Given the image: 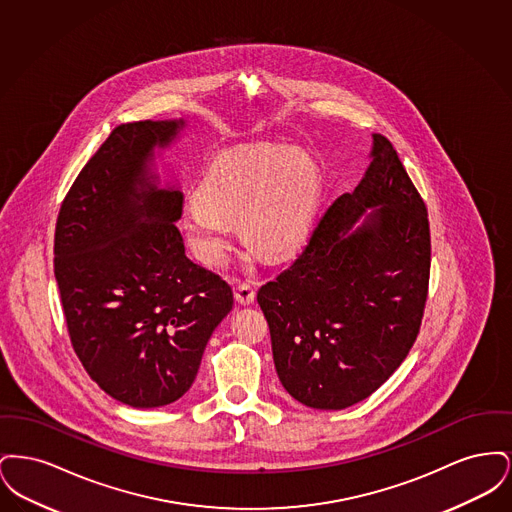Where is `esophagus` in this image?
<instances>
[{
    "label": "esophagus",
    "instance_id": "esophagus-1",
    "mask_svg": "<svg viewBox=\"0 0 512 512\" xmlns=\"http://www.w3.org/2000/svg\"><path fill=\"white\" fill-rule=\"evenodd\" d=\"M234 297H236V301H238L240 305H249V303H253V299H255V290L251 288V284L240 282V284L234 288Z\"/></svg>",
    "mask_w": 512,
    "mask_h": 512
}]
</instances>
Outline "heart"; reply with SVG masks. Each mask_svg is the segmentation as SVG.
I'll return each mask as SVG.
<instances>
[{"label": "heart", "instance_id": "obj_1", "mask_svg": "<svg viewBox=\"0 0 512 512\" xmlns=\"http://www.w3.org/2000/svg\"><path fill=\"white\" fill-rule=\"evenodd\" d=\"M320 197L317 163L299 149L255 146L219 153L203 172L180 226L195 255L224 263L230 222L245 244L268 259L292 255L305 242Z\"/></svg>", "mask_w": 512, "mask_h": 512}]
</instances>
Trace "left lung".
I'll list each match as a JSON object with an SVG mask.
<instances>
[{"mask_svg":"<svg viewBox=\"0 0 512 512\" xmlns=\"http://www.w3.org/2000/svg\"><path fill=\"white\" fill-rule=\"evenodd\" d=\"M372 138L365 178L334 199L292 265L257 292L278 378L313 409H345L378 390L424 317L428 211L390 140Z\"/></svg>","mask_w":512,"mask_h":512,"instance_id":"obj_1","label":"left lung"}]
</instances>
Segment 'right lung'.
Wrapping results in <instances>:
<instances>
[{"label":"right lung","instance_id":"obj_1","mask_svg":"<svg viewBox=\"0 0 512 512\" xmlns=\"http://www.w3.org/2000/svg\"><path fill=\"white\" fill-rule=\"evenodd\" d=\"M184 121L117 126L76 176L55 224L53 270L74 353L101 390L136 409L194 384L205 345L234 305L219 274L184 253V197L147 169Z\"/></svg>","mask_w":512,"mask_h":512}]
</instances>
